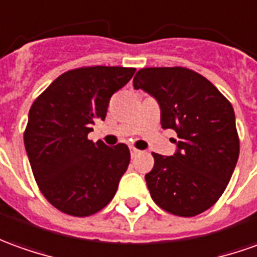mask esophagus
I'll return each instance as SVG.
<instances>
[{
    "instance_id": "34e87169",
    "label": "esophagus",
    "mask_w": 257,
    "mask_h": 257,
    "mask_svg": "<svg viewBox=\"0 0 257 257\" xmlns=\"http://www.w3.org/2000/svg\"><path fill=\"white\" fill-rule=\"evenodd\" d=\"M130 152H132V157H136V155H139L140 154L139 150H137V148H134V147H132V148H130Z\"/></svg>"
}]
</instances>
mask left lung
<instances>
[{"mask_svg":"<svg viewBox=\"0 0 257 257\" xmlns=\"http://www.w3.org/2000/svg\"><path fill=\"white\" fill-rule=\"evenodd\" d=\"M133 85L158 100L161 124L179 137L173 157L152 152L154 168L146 175L152 200L178 217L204 213L222 196L239 157L231 102L186 67L141 68Z\"/></svg>","mask_w":257,"mask_h":257,"instance_id":"1","label":"left lung"}]
</instances>
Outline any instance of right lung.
<instances>
[{
    "label": "right lung",
    "instance_id": "obj_1",
    "mask_svg": "<svg viewBox=\"0 0 257 257\" xmlns=\"http://www.w3.org/2000/svg\"><path fill=\"white\" fill-rule=\"evenodd\" d=\"M136 68L89 65L61 74L33 102L24 141L32 172L46 200L61 213L88 217L114 197L130 164V150L88 139L105 120L111 95Z\"/></svg>",
    "mask_w": 257,
    "mask_h": 257
}]
</instances>
